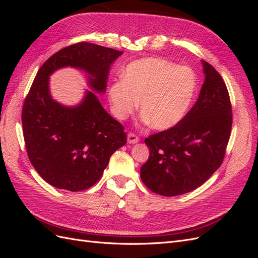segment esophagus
Here are the masks:
<instances>
[{
	"label": "esophagus",
	"instance_id": "obj_1",
	"mask_svg": "<svg viewBox=\"0 0 258 258\" xmlns=\"http://www.w3.org/2000/svg\"><path fill=\"white\" fill-rule=\"evenodd\" d=\"M127 141L129 144H136L139 142V137L135 134H132V132H130V134H128Z\"/></svg>",
	"mask_w": 258,
	"mask_h": 258
}]
</instances>
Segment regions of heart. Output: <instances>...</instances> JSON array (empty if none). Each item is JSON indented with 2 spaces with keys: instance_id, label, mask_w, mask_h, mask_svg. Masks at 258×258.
<instances>
[{
  "instance_id": "obj_1",
  "label": "heart",
  "mask_w": 258,
  "mask_h": 258,
  "mask_svg": "<svg viewBox=\"0 0 258 258\" xmlns=\"http://www.w3.org/2000/svg\"><path fill=\"white\" fill-rule=\"evenodd\" d=\"M197 90V75L186 66H176L161 58H144L131 62L123 81L108 88L112 110L124 119L139 106L143 120L154 129L174 127L188 112Z\"/></svg>"
}]
</instances>
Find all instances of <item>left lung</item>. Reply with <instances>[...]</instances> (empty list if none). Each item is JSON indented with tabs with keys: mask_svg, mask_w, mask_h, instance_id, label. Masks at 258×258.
<instances>
[{
	"mask_svg": "<svg viewBox=\"0 0 258 258\" xmlns=\"http://www.w3.org/2000/svg\"><path fill=\"white\" fill-rule=\"evenodd\" d=\"M205 82L190 111L174 127L145 139L150 157L141 167L148 189L173 197L201 186L221 167L232 114L229 93L216 70L202 61Z\"/></svg>",
	"mask_w": 258,
	"mask_h": 258,
	"instance_id": "8db88e82",
	"label": "left lung"
}]
</instances>
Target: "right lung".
Listing matches in <instances>:
<instances>
[{"label": "right lung", "instance_id": "obj_1", "mask_svg": "<svg viewBox=\"0 0 258 258\" xmlns=\"http://www.w3.org/2000/svg\"><path fill=\"white\" fill-rule=\"evenodd\" d=\"M120 54L80 42L53 53L38 70L23 102L22 130L31 163L53 187L70 191L90 188L102 176L113 153L127 143V135L89 90L73 107L54 101L49 75L64 67L84 70L90 87L103 93L110 68Z\"/></svg>", "mask_w": 258, "mask_h": 258}]
</instances>
